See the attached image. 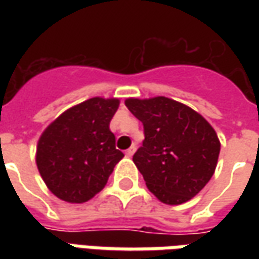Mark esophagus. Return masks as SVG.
<instances>
[{
    "instance_id": "1",
    "label": "esophagus",
    "mask_w": 259,
    "mask_h": 259,
    "mask_svg": "<svg viewBox=\"0 0 259 259\" xmlns=\"http://www.w3.org/2000/svg\"><path fill=\"white\" fill-rule=\"evenodd\" d=\"M135 151H136V147L132 146L130 148H127V150H126V152H124V154H126V157H132V155L135 154Z\"/></svg>"
}]
</instances>
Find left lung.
Instances as JSON below:
<instances>
[{"label": "left lung", "mask_w": 259, "mask_h": 259, "mask_svg": "<svg viewBox=\"0 0 259 259\" xmlns=\"http://www.w3.org/2000/svg\"><path fill=\"white\" fill-rule=\"evenodd\" d=\"M124 104L144 126L133 162L148 190L168 205L191 200L217 169V132L202 115L168 97L126 98Z\"/></svg>", "instance_id": "8db88e82"}]
</instances>
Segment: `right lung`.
<instances>
[{"mask_svg": "<svg viewBox=\"0 0 259 259\" xmlns=\"http://www.w3.org/2000/svg\"><path fill=\"white\" fill-rule=\"evenodd\" d=\"M119 102V98L93 97L66 109L41 133L37 169L59 200L70 204L91 200L123 158L109 130Z\"/></svg>", "mask_w": 259, "mask_h": 259, "instance_id": "right-lung-1", "label": "right lung"}]
</instances>
